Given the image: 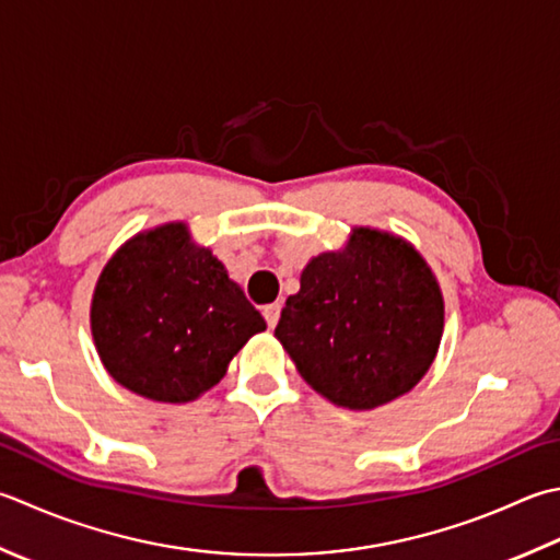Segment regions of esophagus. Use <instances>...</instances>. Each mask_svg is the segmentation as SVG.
I'll return each mask as SVG.
<instances>
[{
  "mask_svg": "<svg viewBox=\"0 0 560 560\" xmlns=\"http://www.w3.org/2000/svg\"><path fill=\"white\" fill-rule=\"evenodd\" d=\"M261 315H265V320L269 327H273L279 323V315H281V303H269L265 305V311H261Z\"/></svg>",
  "mask_w": 560,
  "mask_h": 560,
  "instance_id": "obj_1",
  "label": "esophagus"
}]
</instances>
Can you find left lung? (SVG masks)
I'll list each match as a JSON object with an SVG mask.
<instances>
[{
    "label": "left lung",
    "mask_w": 560,
    "mask_h": 560,
    "mask_svg": "<svg viewBox=\"0 0 560 560\" xmlns=\"http://www.w3.org/2000/svg\"><path fill=\"white\" fill-rule=\"evenodd\" d=\"M442 330L444 299L420 252L354 228L345 249L308 261L273 335L323 398L374 410L418 386Z\"/></svg>",
    "instance_id": "obj_1"
}]
</instances>
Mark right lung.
<instances>
[{"instance_id": "1", "label": "right lung", "mask_w": 560, "mask_h": 560, "mask_svg": "<svg viewBox=\"0 0 560 560\" xmlns=\"http://www.w3.org/2000/svg\"><path fill=\"white\" fill-rule=\"evenodd\" d=\"M92 335L120 386L189 402L225 376L265 317L184 223L138 233L108 259L92 299Z\"/></svg>"}]
</instances>
